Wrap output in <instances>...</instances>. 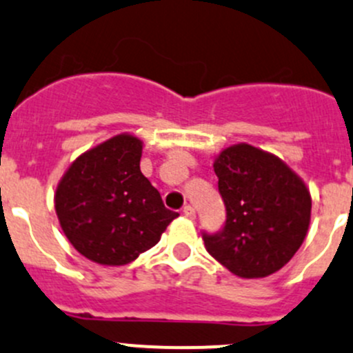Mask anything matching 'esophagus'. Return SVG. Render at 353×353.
<instances>
[{"label":"esophagus","instance_id":"esophagus-1","mask_svg":"<svg viewBox=\"0 0 353 353\" xmlns=\"http://www.w3.org/2000/svg\"><path fill=\"white\" fill-rule=\"evenodd\" d=\"M183 213H184V216H188V219H194V208H193V206L186 205L183 208Z\"/></svg>","mask_w":353,"mask_h":353}]
</instances>
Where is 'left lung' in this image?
I'll return each instance as SVG.
<instances>
[{
  "label": "left lung",
  "instance_id": "left-lung-1",
  "mask_svg": "<svg viewBox=\"0 0 353 353\" xmlns=\"http://www.w3.org/2000/svg\"><path fill=\"white\" fill-rule=\"evenodd\" d=\"M227 219L222 230L203 232L205 248L241 279L279 272L304 243L311 194L279 157L239 143L213 163Z\"/></svg>",
  "mask_w": 353,
  "mask_h": 353
}]
</instances>
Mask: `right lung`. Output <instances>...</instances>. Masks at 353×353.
Returning <instances> with one entry per match:
<instances>
[{
  "label": "right lung",
  "mask_w": 353,
  "mask_h": 353,
  "mask_svg": "<svg viewBox=\"0 0 353 353\" xmlns=\"http://www.w3.org/2000/svg\"><path fill=\"white\" fill-rule=\"evenodd\" d=\"M140 159L141 140L117 134L81 154L59 181L54 206L61 229L90 261H134L179 216L141 174Z\"/></svg>",
  "instance_id": "1"
}]
</instances>
